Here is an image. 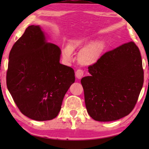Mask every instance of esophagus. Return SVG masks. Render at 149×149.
I'll use <instances>...</instances> for the list:
<instances>
[{
    "label": "esophagus",
    "mask_w": 149,
    "mask_h": 149,
    "mask_svg": "<svg viewBox=\"0 0 149 149\" xmlns=\"http://www.w3.org/2000/svg\"><path fill=\"white\" fill-rule=\"evenodd\" d=\"M83 75H84V72L81 70H77L75 72V76L77 79H81Z\"/></svg>",
    "instance_id": "34e87169"
}]
</instances>
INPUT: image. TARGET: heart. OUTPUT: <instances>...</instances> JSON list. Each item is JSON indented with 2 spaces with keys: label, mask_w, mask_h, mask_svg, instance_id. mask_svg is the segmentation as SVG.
<instances>
[{
  "label": "heart",
  "mask_w": 149,
  "mask_h": 149,
  "mask_svg": "<svg viewBox=\"0 0 149 149\" xmlns=\"http://www.w3.org/2000/svg\"><path fill=\"white\" fill-rule=\"evenodd\" d=\"M104 47V41L93 42V39L89 36L78 37L71 40L68 46L62 48L61 55L65 62H71L73 60V52L81 49L77 55L78 62L82 65H91L99 61Z\"/></svg>",
  "instance_id": "1"
}]
</instances>
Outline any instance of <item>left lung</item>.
Instances as JSON below:
<instances>
[{
    "label": "left lung",
    "mask_w": 149,
    "mask_h": 149,
    "mask_svg": "<svg viewBox=\"0 0 149 149\" xmlns=\"http://www.w3.org/2000/svg\"><path fill=\"white\" fill-rule=\"evenodd\" d=\"M88 70L91 75L83 77L81 83L90 116L110 122L129 114L144 81L142 59L134 42L106 52Z\"/></svg>",
    "instance_id": "left-lung-1"
}]
</instances>
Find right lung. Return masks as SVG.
I'll use <instances>...</instances> for the list:
<instances>
[{
    "label": "right lung",
    "mask_w": 149,
    "mask_h": 149,
    "mask_svg": "<svg viewBox=\"0 0 149 149\" xmlns=\"http://www.w3.org/2000/svg\"><path fill=\"white\" fill-rule=\"evenodd\" d=\"M61 50L48 42L39 26H29L10 52L6 85L19 110L37 121L58 114L75 82L72 68L60 63Z\"/></svg>",
    "instance_id": "add662e5"
}]
</instances>
